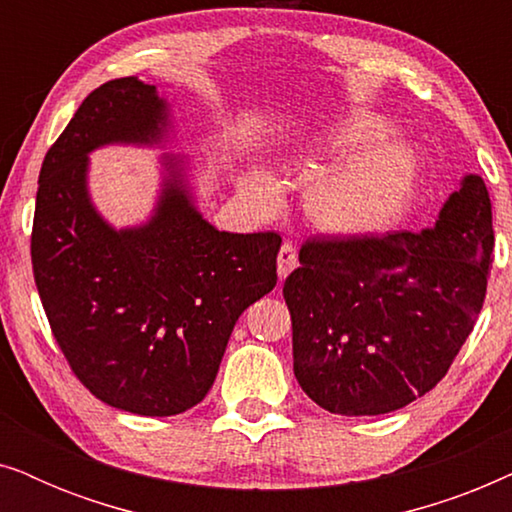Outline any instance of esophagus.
Here are the masks:
<instances>
[{"label": "esophagus", "mask_w": 512, "mask_h": 512, "mask_svg": "<svg viewBox=\"0 0 512 512\" xmlns=\"http://www.w3.org/2000/svg\"><path fill=\"white\" fill-rule=\"evenodd\" d=\"M298 265V251L293 247L291 242H284L282 249H279L277 254V272H279V279H286L291 275V270Z\"/></svg>", "instance_id": "esophagus-1"}]
</instances>
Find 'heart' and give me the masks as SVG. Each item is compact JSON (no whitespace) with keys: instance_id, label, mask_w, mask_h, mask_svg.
<instances>
[{"instance_id":"b5f03b06","label":"heart","mask_w":512,"mask_h":512,"mask_svg":"<svg viewBox=\"0 0 512 512\" xmlns=\"http://www.w3.org/2000/svg\"><path fill=\"white\" fill-rule=\"evenodd\" d=\"M389 123L377 114H354L324 139L321 156L352 158L328 167L310 181L305 209L319 228L338 235L366 233L389 221L408 198L417 174V153L398 135H384ZM244 193L258 209L277 205V181L265 172L244 179Z\"/></svg>"}]
</instances>
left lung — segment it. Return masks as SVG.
Returning <instances> with one entry per match:
<instances>
[{"instance_id": "8db88e82", "label": "left lung", "mask_w": 512, "mask_h": 512, "mask_svg": "<svg viewBox=\"0 0 512 512\" xmlns=\"http://www.w3.org/2000/svg\"><path fill=\"white\" fill-rule=\"evenodd\" d=\"M492 251L478 174L461 179L433 228L307 240L284 282L305 394L335 415L366 417L431 391L473 331Z\"/></svg>"}]
</instances>
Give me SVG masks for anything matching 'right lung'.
<instances>
[{
	"label": "right lung",
	"instance_id": "obj_1",
	"mask_svg": "<svg viewBox=\"0 0 512 512\" xmlns=\"http://www.w3.org/2000/svg\"><path fill=\"white\" fill-rule=\"evenodd\" d=\"M170 104L137 76L93 90L39 172L32 268L48 324L90 394L170 417L212 389L235 321L277 284V233H226L195 207L186 156L165 153L149 221L114 228L90 200L88 156L163 146Z\"/></svg>",
	"mask_w": 512,
	"mask_h": 512
}]
</instances>
